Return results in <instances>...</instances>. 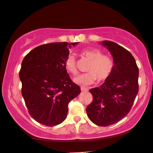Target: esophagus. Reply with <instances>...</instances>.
<instances>
[{
  "instance_id": "obj_1",
  "label": "esophagus",
  "mask_w": 153,
  "mask_h": 153,
  "mask_svg": "<svg viewBox=\"0 0 153 153\" xmlns=\"http://www.w3.org/2000/svg\"><path fill=\"white\" fill-rule=\"evenodd\" d=\"M80 89H81V91H83V92L88 91V88H85V87H81V88H80Z\"/></svg>"
}]
</instances>
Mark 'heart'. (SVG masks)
Here are the masks:
<instances>
[{
  "label": "heart",
  "instance_id": "1",
  "mask_svg": "<svg viewBox=\"0 0 153 153\" xmlns=\"http://www.w3.org/2000/svg\"><path fill=\"white\" fill-rule=\"evenodd\" d=\"M81 55L90 61L86 68L87 73L82 74L73 79L76 84L89 85L97 80L103 81L108 78L113 70V62L110 56L103 55L97 48H88L81 51ZM65 68L69 73L75 75L78 73L76 60L73 55H68L65 61Z\"/></svg>",
  "mask_w": 153,
  "mask_h": 153
}]
</instances>
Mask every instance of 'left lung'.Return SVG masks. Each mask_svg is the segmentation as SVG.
<instances>
[{"label":"left lung","mask_w":153,"mask_h":153,"mask_svg":"<svg viewBox=\"0 0 153 153\" xmlns=\"http://www.w3.org/2000/svg\"><path fill=\"white\" fill-rule=\"evenodd\" d=\"M113 59L111 75L100 87L90 89L93 102L86 107L88 118L100 126L116 123L130 111L139 91V69L128 50L110 41L100 42Z\"/></svg>","instance_id":"left-lung-1"}]
</instances>
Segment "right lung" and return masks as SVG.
I'll use <instances>...</instances> for the list:
<instances>
[{
  "instance_id": "right-lung-1",
  "label": "right lung",
  "mask_w": 153,
  "mask_h": 153,
  "mask_svg": "<svg viewBox=\"0 0 153 153\" xmlns=\"http://www.w3.org/2000/svg\"><path fill=\"white\" fill-rule=\"evenodd\" d=\"M78 42L52 43L39 46L22 60L19 78L22 94L30 115L47 126L66 119L69 102L80 93L65 68L69 48Z\"/></svg>"
}]
</instances>
